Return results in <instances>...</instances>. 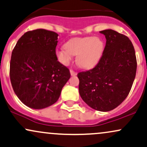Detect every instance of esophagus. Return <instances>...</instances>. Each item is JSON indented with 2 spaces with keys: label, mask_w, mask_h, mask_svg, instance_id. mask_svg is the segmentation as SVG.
<instances>
[{
  "label": "esophagus",
  "mask_w": 147,
  "mask_h": 147,
  "mask_svg": "<svg viewBox=\"0 0 147 147\" xmlns=\"http://www.w3.org/2000/svg\"><path fill=\"white\" fill-rule=\"evenodd\" d=\"M70 74H71V76H76V74H77L76 72H75L73 70H70Z\"/></svg>",
  "instance_id": "esophagus-1"
}]
</instances>
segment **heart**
I'll list each match as a JSON object with an SVG mask.
<instances>
[{"label":"heart","mask_w":147,"mask_h":147,"mask_svg":"<svg viewBox=\"0 0 147 147\" xmlns=\"http://www.w3.org/2000/svg\"><path fill=\"white\" fill-rule=\"evenodd\" d=\"M105 45L98 37L74 38L65 45L56 51L58 59L63 65H67L76 56V63L80 67L91 69L99 63L102 56Z\"/></svg>","instance_id":"obj_1"}]
</instances>
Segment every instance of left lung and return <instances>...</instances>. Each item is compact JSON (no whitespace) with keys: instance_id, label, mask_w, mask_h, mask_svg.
Returning a JSON list of instances; mask_svg holds the SVG:
<instances>
[{"instance_id":"8db88e82","label":"left lung","mask_w":147,"mask_h":147,"mask_svg":"<svg viewBox=\"0 0 147 147\" xmlns=\"http://www.w3.org/2000/svg\"><path fill=\"white\" fill-rule=\"evenodd\" d=\"M106 38L102 56L94 68L78 74L79 94L95 110L109 111L126 99L137 69L136 52L128 37L112 29L100 32Z\"/></svg>"}]
</instances>
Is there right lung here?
I'll use <instances>...</instances> for the list:
<instances>
[{
	"label": "right lung",
	"instance_id": "1",
	"mask_svg": "<svg viewBox=\"0 0 147 147\" xmlns=\"http://www.w3.org/2000/svg\"><path fill=\"white\" fill-rule=\"evenodd\" d=\"M58 34L39 29L26 32L11 53L10 80L16 95L29 107L42 109L54 104L70 78L58 61Z\"/></svg>",
	"mask_w": 147,
	"mask_h": 147
}]
</instances>
